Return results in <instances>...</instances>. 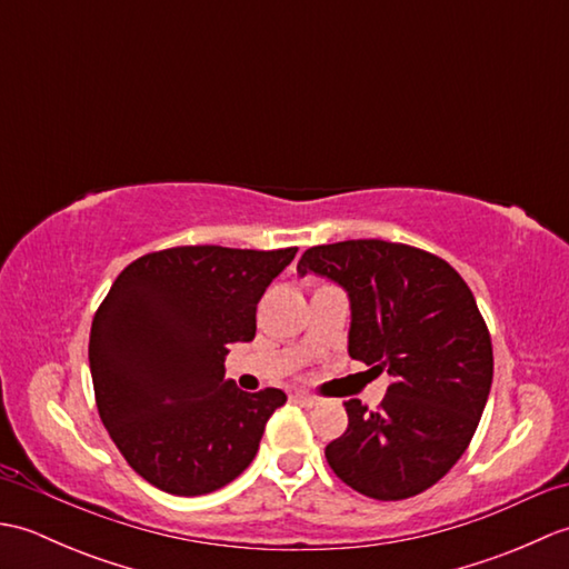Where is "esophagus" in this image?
I'll list each match as a JSON object with an SVG mask.
<instances>
[{
    "label": "esophagus",
    "instance_id": "esophagus-1",
    "mask_svg": "<svg viewBox=\"0 0 569 569\" xmlns=\"http://www.w3.org/2000/svg\"><path fill=\"white\" fill-rule=\"evenodd\" d=\"M291 398H293V401H296L298 406H303V408H312V406L320 403V398L310 396V393H306V391H296Z\"/></svg>",
    "mask_w": 569,
    "mask_h": 569
}]
</instances>
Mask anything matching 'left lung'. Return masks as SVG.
Listing matches in <instances>:
<instances>
[{"label":"left lung","mask_w":569,"mask_h":569,"mask_svg":"<svg viewBox=\"0 0 569 569\" xmlns=\"http://www.w3.org/2000/svg\"><path fill=\"white\" fill-rule=\"evenodd\" d=\"M298 273L342 288L349 357L389 373L377 410L345 403L349 426L325 447L332 471L379 501L430 489L465 455L493 379L491 337L469 286L440 257L381 239L312 247Z\"/></svg>","instance_id":"left-lung-1"}]
</instances>
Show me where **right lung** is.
<instances>
[{
  "mask_svg": "<svg viewBox=\"0 0 569 569\" xmlns=\"http://www.w3.org/2000/svg\"><path fill=\"white\" fill-rule=\"evenodd\" d=\"M227 247L147 253L117 276L94 312L90 373L107 432L156 489L202 497L257 457L281 389L224 379L229 345L257 335L266 288L296 257Z\"/></svg>",
  "mask_w": 569,
  "mask_h": 569,
  "instance_id": "add662e5",
  "label": "right lung"
}]
</instances>
